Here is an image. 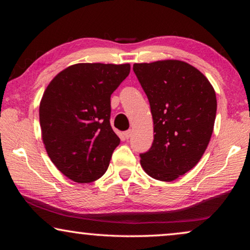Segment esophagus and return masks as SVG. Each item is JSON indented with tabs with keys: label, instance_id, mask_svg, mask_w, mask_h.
Returning a JSON list of instances; mask_svg holds the SVG:
<instances>
[{
	"label": "esophagus",
	"instance_id": "1",
	"mask_svg": "<svg viewBox=\"0 0 250 250\" xmlns=\"http://www.w3.org/2000/svg\"><path fill=\"white\" fill-rule=\"evenodd\" d=\"M132 133H133V130L132 129H129L128 131H125L124 134H125V139H129V138H131V135H132Z\"/></svg>",
	"mask_w": 250,
	"mask_h": 250
}]
</instances>
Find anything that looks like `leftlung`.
Instances as JSON below:
<instances>
[{"instance_id":"8db88e82","label":"left lung","mask_w":250,"mask_h":250,"mask_svg":"<svg viewBox=\"0 0 250 250\" xmlns=\"http://www.w3.org/2000/svg\"><path fill=\"white\" fill-rule=\"evenodd\" d=\"M149 99L154 125L152 146L140 154L147 175L171 182L196 166L208 146L216 118L215 90L185 62L167 59L134 64Z\"/></svg>"}]
</instances>
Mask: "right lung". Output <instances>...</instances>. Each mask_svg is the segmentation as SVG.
Wrapping results in <instances>:
<instances>
[{"instance_id": "obj_1", "label": "right lung", "mask_w": 250, "mask_h": 250, "mask_svg": "<svg viewBox=\"0 0 250 250\" xmlns=\"http://www.w3.org/2000/svg\"><path fill=\"white\" fill-rule=\"evenodd\" d=\"M130 65L83 62L61 71L40 104L45 149L62 174L90 183L104 174L120 139L110 125V97Z\"/></svg>"}]
</instances>
